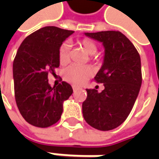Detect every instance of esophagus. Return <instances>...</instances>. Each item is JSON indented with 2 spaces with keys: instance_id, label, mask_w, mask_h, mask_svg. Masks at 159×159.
<instances>
[{
  "instance_id": "34e87169",
  "label": "esophagus",
  "mask_w": 159,
  "mask_h": 159,
  "mask_svg": "<svg viewBox=\"0 0 159 159\" xmlns=\"http://www.w3.org/2000/svg\"><path fill=\"white\" fill-rule=\"evenodd\" d=\"M72 89H73V91H76L78 88H77L76 86H72Z\"/></svg>"
}]
</instances>
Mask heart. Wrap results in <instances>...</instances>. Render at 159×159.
<instances>
[{
	"mask_svg": "<svg viewBox=\"0 0 159 159\" xmlns=\"http://www.w3.org/2000/svg\"><path fill=\"white\" fill-rule=\"evenodd\" d=\"M80 45L89 56H93L97 52V46L93 40L84 39L80 41ZM70 44L68 42L63 43L58 50V60L62 65L68 64L70 61ZM92 76V70L89 67H80L76 65H70L64 71L65 80L70 83L80 85Z\"/></svg>",
	"mask_w": 159,
	"mask_h": 159,
	"instance_id": "heart-1",
	"label": "heart"
}]
</instances>
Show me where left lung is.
<instances>
[{
	"label": "left lung",
	"instance_id": "8db88e82",
	"mask_svg": "<svg viewBox=\"0 0 159 159\" xmlns=\"http://www.w3.org/2000/svg\"><path fill=\"white\" fill-rule=\"evenodd\" d=\"M102 42L104 57L96 82L104 89H87L82 103L83 117L95 129L109 131L120 125L131 112L142 86L141 57L130 40L120 32L103 31L85 33Z\"/></svg>",
	"mask_w": 159,
	"mask_h": 159
}]
</instances>
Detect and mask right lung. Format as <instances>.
I'll list each match as a JSON object with an SVG mask.
<instances>
[{
	"label": "right lung",
	"instance_id": "1",
	"mask_svg": "<svg viewBox=\"0 0 159 159\" xmlns=\"http://www.w3.org/2000/svg\"><path fill=\"white\" fill-rule=\"evenodd\" d=\"M73 33L56 26L40 28L24 40L16 52L13 62L16 102L23 118L34 126L56 124L64 102L73 92L65 81L51 88L48 79L59 67V48Z\"/></svg>",
	"mask_w": 159,
	"mask_h": 159
}]
</instances>
